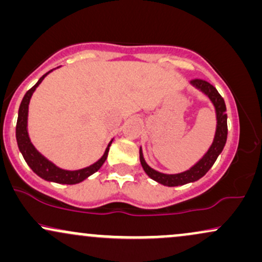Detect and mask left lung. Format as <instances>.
Returning a JSON list of instances; mask_svg holds the SVG:
<instances>
[{
    "mask_svg": "<svg viewBox=\"0 0 262 262\" xmlns=\"http://www.w3.org/2000/svg\"><path fill=\"white\" fill-rule=\"evenodd\" d=\"M191 86L202 92L208 100L212 102L213 107L215 111V119H217V125H215V133L214 138H213L212 144L206 151L202 158L198 160L193 166L189 167L188 170L182 171L179 173H164L160 171H156L150 167L146 164L145 159L143 155V149L139 150V159L140 164L143 166L144 171L150 179L154 181L161 183V185L167 186V187H175V186H182L186 183H191L194 181H198L200 179L208 172L210 167L213 166L218 156L223 151L225 143H227L228 137V124H227V107H225V102L223 100L219 92L217 91L214 86L210 85L209 82L203 80H193L191 81Z\"/></svg>",
    "mask_w": 262,
    "mask_h": 262,
    "instance_id": "8db88e82",
    "label": "left lung"
}]
</instances>
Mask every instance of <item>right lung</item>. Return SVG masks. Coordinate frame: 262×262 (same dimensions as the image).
<instances>
[{"mask_svg": "<svg viewBox=\"0 0 262 262\" xmlns=\"http://www.w3.org/2000/svg\"><path fill=\"white\" fill-rule=\"evenodd\" d=\"M54 70V69H53ZM53 70H50L49 73L39 79V81L35 83L34 86L26 93L25 97H23L22 102H20L19 111H18V119H17V127H16V138H17V144L18 149L22 152L23 158L28 166L34 171L39 177L45 180V181L49 182H56V183H62V185H76V183L82 182L83 180H86L87 177L93 175L95 172H97L101 169L102 165L106 161L108 151H110V146L112 144L113 139L108 143L106 150H104L103 155L101 156V159H98L95 164L90 165V166L83 167L80 170H65L61 167L56 166L53 161H50L49 159H47L41 154L39 150H37L33 143L31 141L28 133V111H29V102L34 93L37 87L40 85L41 81L45 79L47 75H49Z\"/></svg>", "mask_w": 262, "mask_h": 262, "instance_id": "right-lung-1", "label": "right lung"}]
</instances>
